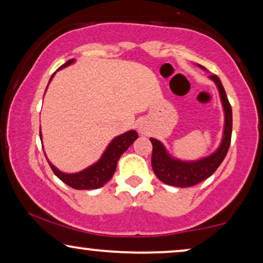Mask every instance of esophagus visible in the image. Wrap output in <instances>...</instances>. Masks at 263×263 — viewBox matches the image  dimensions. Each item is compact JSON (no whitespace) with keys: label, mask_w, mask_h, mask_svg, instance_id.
I'll list each match as a JSON object with an SVG mask.
<instances>
[{"label":"esophagus","mask_w":263,"mask_h":263,"mask_svg":"<svg viewBox=\"0 0 263 263\" xmlns=\"http://www.w3.org/2000/svg\"><path fill=\"white\" fill-rule=\"evenodd\" d=\"M139 133L140 135H148V129H147V127L145 124H140L139 125Z\"/></svg>","instance_id":"esophagus-1"}]
</instances>
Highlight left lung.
I'll return each mask as SVG.
<instances>
[{
	"label": "left lung",
	"instance_id": "obj_1",
	"mask_svg": "<svg viewBox=\"0 0 263 263\" xmlns=\"http://www.w3.org/2000/svg\"><path fill=\"white\" fill-rule=\"evenodd\" d=\"M197 67L204 70V68L200 64H197ZM208 79H211L217 86L222 111H224V129H222L221 141L219 143L218 148L208 156L195 160H184L172 156L159 140L149 138L153 145V172L165 184L179 186V188L195 185L211 177L228 154L232 134V109L220 79L217 75H210Z\"/></svg>",
	"mask_w": 263,
	"mask_h": 263
}]
</instances>
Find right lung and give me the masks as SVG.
Returning <instances> with one entry per match:
<instances>
[{
	"instance_id": "1",
	"label": "right lung",
	"mask_w": 263,
	"mask_h": 263,
	"mask_svg": "<svg viewBox=\"0 0 263 263\" xmlns=\"http://www.w3.org/2000/svg\"><path fill=\"white\" fill-rule=\"evenodd\" d=\"M74 62V59L69 60L68 62L64 63L60 69L70 66V64H73ZM53 75H55V73H53L52 77L50 78V81L52 80ZM39 135H41V140L43 141L41 129H39ZM136 139H138V133L135 130H128L123 133V134L116 136V138L111 140L105 151H104L102 156H100L99 159L97 160L95 164L89 165L88 167L84 168V170L74 172V174H68V172L61 171L52 163H50L48 158H46V160H48L50 167L52 168L53 174H55L63 183H66V184L71 186V188L77 190L98 189L102 188L105 183H107L111 178H112L115 171H116L118 159H120L122 154L129 148V146L133 145V142H134Z\"/></svg>"
}]
</instances>
